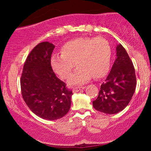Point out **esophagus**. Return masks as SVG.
<instances>
[{"instance_id":"1","label":"esophagus","mask_w":151,"mask_h":151,"mask_svg":"<svg viewBox=\"0 0 151 151\" xmlns=\"http://www.w3.org/2000/svg\"><path fill=\"white\" fill-rule=\"evenodd\" d=\"M85 89V86H81V87H76V88H74L73 90H72V91H73L74 93H76V92H78V91H81V90H83Z\"/></svg>"}]
</instances>
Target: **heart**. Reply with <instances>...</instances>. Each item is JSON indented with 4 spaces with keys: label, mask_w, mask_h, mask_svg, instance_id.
<instances>
[{
    "label": "heart",
    "mask_w": 151,
    "mask_h": 151,
    "mask_svg": "<svg viewBox=\"0 0 151 151\" xmlns=\"http://www.w3.org/2000/svg\"><path fill=\"white\" fill-rule=\"evenodd\" d=\"M61 53L52 55V68L62 79H67L76 64L78 68L68 80L70 86L84 84L93 77H104L110 69L112 51L104 38H76L62 46Z\"/></svg>",
    "instance_id": "b5f03b06"
}]
</instances>
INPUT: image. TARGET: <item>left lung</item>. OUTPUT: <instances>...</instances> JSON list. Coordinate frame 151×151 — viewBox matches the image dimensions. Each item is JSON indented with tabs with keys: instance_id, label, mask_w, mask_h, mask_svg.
Listing matches in <instances>:
<instances>
[{
	"instance_id": "8db88e82",
	"label": "left lung",
	"mask_w": 151,
	"mask_h": 151,
	"mask_svg": "<svg viewBox=\"0 0 151 151\" xmlns=\"http://www.w3.org/2000/svg\"><path fill=\"white\" fill-rule=\"evenodd\" d=\"M116 58L111 72L101 85L98 97L93 101L96 110L115 114L127 106L135 92L136 78L133 62L121 44L116 46Z\"/></svg>"
}]
</instances>
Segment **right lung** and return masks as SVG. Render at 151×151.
I'll use <instances>...</instances> for the list:
<instances>
[{
	"instance_id": "add662e5",
	"label": "right lung",
	"mask_w": 151,
	"mask_h": 151,
	"mask_svg": "<svg viewBox=\"0 0 151 151\" xmlns=\"http://www.w3.org/2000/svg\"><path fill=\"white\" fill-rule=\"evenodd\" d=\"M54 48L49 42L35 47L26 59L20 79L26 104L37 116L50 121L68 113L73 94L53 72L50 60Z\"/></svg>"
}]
</instances>
